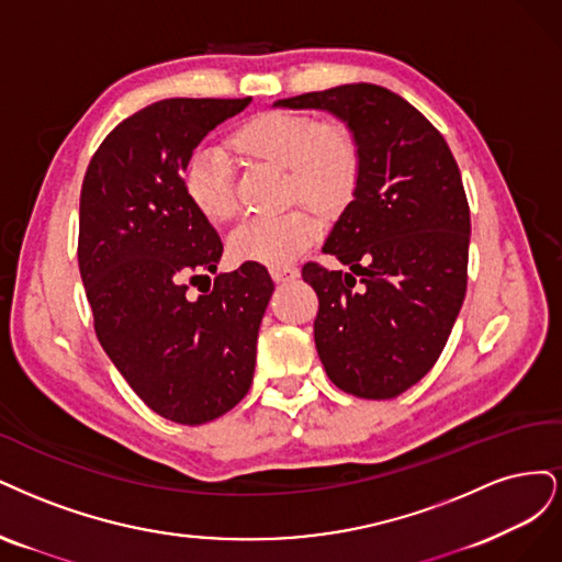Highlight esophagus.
I'll return each instance as SVG.
<instances>
[{
  "label": "esophagus",
  "mask_w": 562,
  "mask_h": 562,
  "mask_svg": "<svg viewBox=\"0 0 562 562\" xmlns=\"http://www.w3.org/2000/svg\"><path fill=\"white\" fill-rule=\"evenodd\" d=\"M270 276H273L276 282H292L299 278V268L294 266H273L270 268Z\"/></svg>",
  "instance_id": "34e87169"
}]
</instances>
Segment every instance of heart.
<instances>
[{
  "label": "heart",
  "instance_id": "heart-1",
  "mask_svg": "<svg viewBox=\"0 0 562 562\" xmlns=\"http://www.w3.org/2000/svg\"><path fill=\"white\" fill-rule=\"evenodd\" d=\"M231 147L245 158L284 168V198L331 212L348 201L357 175L359 149L352 131L336 119L317 121L303 112L266 110L231 133ZM182 191L191 207L210 224L235 214L231 166L224 151L195 147L182 166ZM315 216L292 207L276 216H255L231 233L228 255L238 263L286 266L315 240Z\"/></svg>",
  "mask_w": 562,
  "mask_h": 562
}]
</instances>
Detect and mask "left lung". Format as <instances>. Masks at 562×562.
Instances as JSON below:
<instances>
[{
	"instance_id": "1",
	"label": "left lung",
	"mask_w": 562,
	"mask_h": 562,
	"mask_svg": "<svg viewBox=\"0 0 562 562\" xmlns=\"http://www.w3.org/2000/svg\"><path fill=\"white\" fill-rule=\"evenodd\" d=\"M327 110L359 149L355 198L324 255L307 261L315 346L331 383L361 400H392L437 364L467 294L469 203L443 135L392 90L348 83L276 102Z\"/></svg>"
}]
</instances>
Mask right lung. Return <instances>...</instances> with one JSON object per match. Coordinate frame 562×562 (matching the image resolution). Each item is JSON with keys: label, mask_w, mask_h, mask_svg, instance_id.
Wrapping results in <instances>:
<instances>
[{"label": "right lung", "mask_w": 562, "mask_h": 562, "mask_svg": "<svg viewBox=\"0 0 562 562\" xmlns=\"http://www.w3.org/2000/svg\"><path fill=\"white\" fill-rule=\"evenodd\" d=\"M249 102L144 106L102 139L81 184L77 257L100 346L139 400L179 425L220 418L249 392L273 294L261 263L212 282L224 245L179 182L201 139ZM189 283L204 294L191 297Z\"/></svg>", "instance_id": "1"}]
</instances>
